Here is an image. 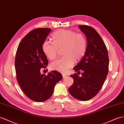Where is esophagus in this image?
Here are the masks:
<instances>
[{"label": "esophagus", "mask_w": 124, "mask_h": 124, "mask_svg": "<svg viewBox=\"0 0 124 124\" xmlns=\"http://www.w3.org/2000/svg\"><path fill=\"white\" fill-rule=\"evenodd\" d=\"M62 76H63V78H65V77H66V76H67V75H66V74L63 73V74H62Z\"/></svg>", "instance_id": "esophagus-1"}]
</instances>
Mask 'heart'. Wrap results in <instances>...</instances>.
Instances as JSON below:
<instances>
[{"mask_svg": "<svg viewBox=\"0 0 124 124\" xmlns=\"http://www.w3.org/2000/svg\"><path fill=\"white\" fill-rule=\"evenodd\" d=\"M53 43L45 41L42 50L50 60L56 58L59 50L63 49V58L50 64V69L61 73H65L76 61H80L86 52L87 40L85 35L70 30H59L51 36Z\"/></svg>", "mask_w": 124, "mask_h": 124, "instance_id": "b5f03b06", "label": "heart"}]
</instances>
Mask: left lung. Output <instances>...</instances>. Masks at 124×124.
<instances>
[{"mask_svg":"<svg viewBox=\"0 0 124 124\" xmlns=\"http://www.w3.org/2000/svg\"><path fill=\"white\" fill-rule=\"evenodd\" d=\"M78 27L85 34L87 40L86 52L74 68L77 73L71 75L74 83L69 88L73 97L85 101L94 97L103 86L108 72V51L100 34L93 28L87 25Z\"/></svg>","mask_w":124,"mask_h":124,"instance_id":"obj_1","label":"left lung"}]
</instances>
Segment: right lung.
<instances>
[{
  "mask_svg": "<svg viewBox=\"0 0 124 124\" xmlns=\"http://www.w3.org/2000/svg\"><path fill=\"white\" fill-rule=\"evenodd\" d=\"M51 30L50 28H37L31 31L21 41L15 58L16 78L21 90L30 100L42 102L52 96L55 84L62 80V74L52 71L41 74L48 60L42 46Z\"/></svg>",
  "mask_w": 124,
  "mask_h": 124,
  "instance_id": "right-lung-1",
  "label": "right lung"
}]
</instances>
